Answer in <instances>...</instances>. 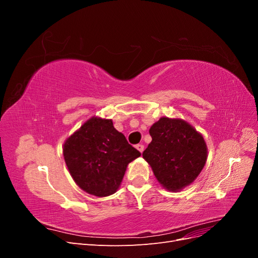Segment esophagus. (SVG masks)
Segmentation results:
<instances>
[{"label": "esophagus", "instance_id": "obj_1", "mask_svg": "<svg viewBox=\"0 0 258 258\" xmlns=\"http://www.w3.org/2000/svg\"><path fill=\"white\" fill-rule=\"evenodd\" d=\"M136 147H137V150H138L139 152L143 153V151H144V145H143V144H138V145H136Z\"/></svg>", "mask_w": 258, "mask_h": 258}]
</instances>
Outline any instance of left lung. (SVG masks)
Segmentation results:
<instances>
[{
  "instance_id": "8db88e82",
  "label": "left lung",
  "mask_w": 258,
  "mask_h": 258,
  "mask_svg": "<svg viewBox=\"0 0 258 258\" xmlns=\"http://www.w3.org/2000/svg\"><path fill=\"white\" fill-rule=\"evenodd\" d=\"M152 142L143 152L158 182L175 191L195 181L207 161L204 138L182 119L162 117L150 129Z\"/></svg>"
}]
</instances>
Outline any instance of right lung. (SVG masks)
<instances>
[{"instance_id": "add662e5", "label": "right lung", "mask_w": 258, "mask_h": 258, "mask_svg": "<svg viewBox=\"0 0 258 258\" xmlns=\"http://www.w3.org/2000/svg\"><path fill=\"white\" fill-rule=\"evenodd\" d=\"M63 156L75 183L98 197L114 194L128 163L141 156L117 131L111 119L92 117L63 145Z\"/></svg>"}]
</instances>
